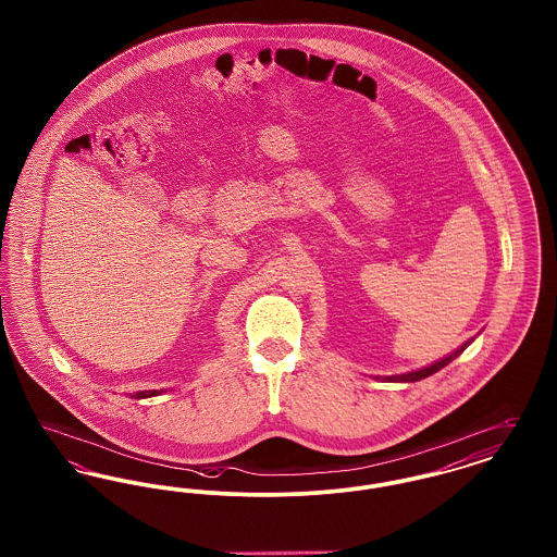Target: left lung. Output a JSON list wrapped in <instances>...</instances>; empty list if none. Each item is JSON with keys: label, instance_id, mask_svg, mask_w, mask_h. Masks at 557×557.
Returning <instances> with one entry per match:
<instances>
[{"label": "left lung", "instance_id": "obj_1", "mask_svg": "<svg viewBox=\"0 0 557 557\" xmlns=\"http://www.w3.org/2000/svg\"><path fill=\"white\" fill-rule=\"evenodd\" d=\"M474 343V338H470V341H466L463 345L459 346V348H455L453 352H449L447 357H443V359H438V361H434V363H430V366H425V368H420V370L413 371H405V373H397V375H384L382 380H386V382H418V380H424L428 375H432V373H436V371L443 370L445 366H449L450 361L455 359V357H459L468 346Z\"/></svg>", "mask_w": 557, "mask_h": 557}]
</instances>
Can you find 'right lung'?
<instances>
[{
	"label": "right lung",
	"instance_id": "obj_1",
	"mask_svg": "<svg viewBox=\"0 0 557 557\" xmlns=\"http://www.w3.org/2000/svg\"><path fill=\"white\" fill-rule=\"evenodd\" d=\"M162 393H164V391H139V393L132 395V398L159 397V395H162Z\"/></svg>",
	"mask_w": 557,
	"mask_h": 557
}]
</instances>
